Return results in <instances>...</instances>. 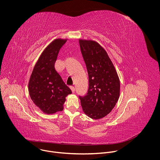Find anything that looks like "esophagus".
Listing matches in <instances>:
<instances>
[{
  "instance_id": "1",
  "label": "esophagus",
  "mask_w": 160,
  "mask_h": 160,
  "mask_svg": "<svg viewBox=\"0 0 160 160\" xmlns=\"http://www.w3.org/2000/svg\"><path fill=\"white\" fill-rule=\"evenodd\" d=\"M70 89H71V91H72V92L75 91V88L74 86H70Z\"/></svg>"
}]
</instances>
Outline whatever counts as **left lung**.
Here are the masks:
<instances>
[{
  "label": "left lung",
  "mask_w": 160,
  "mask_h": 160,
  "mask_svg": "<svg viewBox=\"0 0 160 160\" xmlns=\"http://www.w3.org/2000/svg\"><path fill=\"white\" fill-rule=\"evenodd\" d=\"M79 41L89 83L87 95L79 96L82 108L92 119H101L112 112L119 99V79L107 52L97 42Z\"/></svg>",
  "instance_id": "obj_1"
}]
</instances>
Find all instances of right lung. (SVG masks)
I'll return each mask as SVG.
<instances>
[{"label": "right lung", "instance_id": "right-lung-1", "mask_svg": "<svg viewBox=\"0 0 160 160\" xmlns=\"http://www.w3.org/2000/svg\"><path fill=\"white\" fill-rule=\"evenodd\" d=\"M67 39H56L44 50L37 61L28 84L34 103L44 113L54 114L63 110L66 97L72 92L55 68L58 52Z\"/></svg>", "mask_w": 160, "mask_h": 160}]
</instances>
